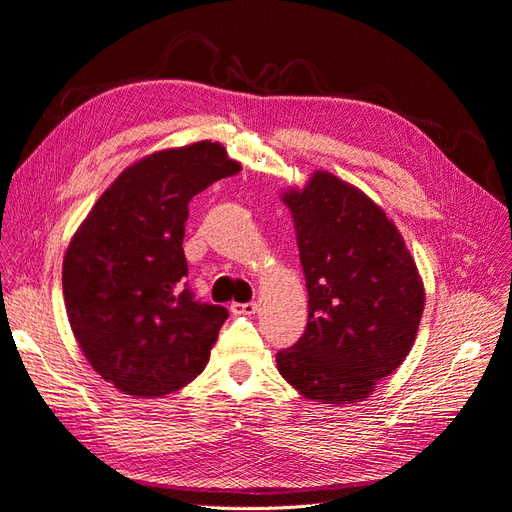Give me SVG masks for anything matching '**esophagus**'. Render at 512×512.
<instances>
[{"instance_id": "esophagus-1", "label": "esophagus", "mask_w": 512, "mask_h": 512, "mask_svg": "<svg viewBox=\"0 0 512 512\" xmlns=\"http://www.w3.org/2000/svg\"><path fill=\"white\" fill-rule=\"evenodd\" d=\"M257 308H259V306H257L255 302H246V304L234 302V304H232V312H236V315H255Z\"/></svg>"}]
</instances>
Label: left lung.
<instances>
[{"label": "left lung", "instance_id": "8db88e82", "mask_svg": "<svg viewBox=\"0 0 512 512\" xmlns=\"http://www.w3.org/2000/svg\"><path fill=\"white\" fill-rule=\"evenodd\" d=\"M293 214L308 325L276 355L306 400L353 404L402 366L425 306L423 280L398 227L374 200L325 170L280 193Z\"/></svg>", "mask_w": 512, "mask_h": 512}]
</instances>
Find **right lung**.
<instances>
[{"label":"right lung","mask_w":512,"mask_h":512,"mask_svg":"<svg viewBox=\"0 0 512 512\" xmlns=\"http://www.w3.org/2000/svg\"><path fill=\"white\" fill-rule=\"evenodd\" d=\"M242 170L212 140L163 148L127 166L100 195L63 257L74 338L106 383L163 398L202 374L227 319L183 283L189 202Z\"/></svg>","instance_id":"add662e5"}]
</instances>
